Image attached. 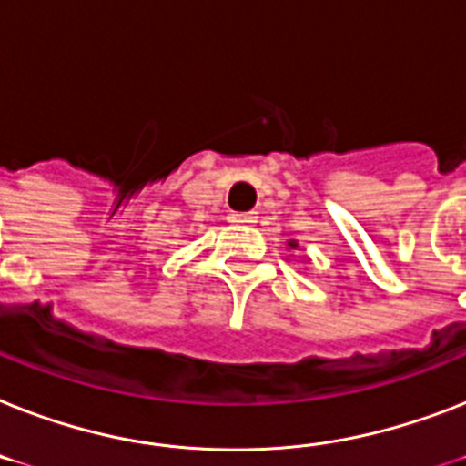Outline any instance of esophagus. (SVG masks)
Returning a JSON list of instances; mask_svg holds the SVG:
<instances>
[{
    "mask_svg": "<svg viewBox=\"0 0 466 466\" xmlns=\"http://www.w3.org/2000/svg\"><path fill=\"white\" fill-rule=\"evenodd\" d=\"M256 220H258L256 213H229V222L234 225H253Z\"/></svg>",
    "mask_w": 466,
    "mask_h": 466,
    "instance_id": "1",
    "label": "esophagus"
}]
</instances>
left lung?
<instances>
[{
	"label": "left lung",
	"instance_id": "obj_1",
	"mask_svg": "<svg viewBox=\"0 0 466 466\" xmlns=\"http://www.w3.org/2000/svg\"><path fill=\"white\" fill-rule=\"evenodd\" d=\"M289 246H292V248H297V241H289Z\"/></svg>",
	"mask_w": 466,
	"mask_h": 466
}]
</instances>
